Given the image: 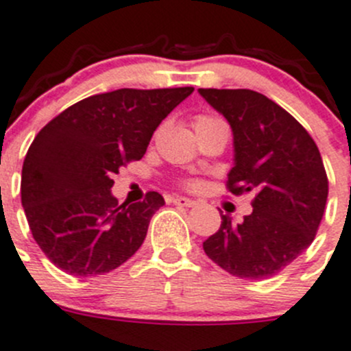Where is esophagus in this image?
Returning <instances> with one entry per match:
<instances>
[{"label":"esophagus","instance_id":"obj_1","mask_svg":"<svg viewBox=\"0 0 351 351\" xmlns=\"http://www.w3.org/2000/svg\"><path fill=\"white\" fill-rule=\"evenodd\" d=\"M173 204L181 205V207H193V205H197V202L186 197H176L173 198Z\"/></svg>","mask_w":351,"mask_h":351}]
</instances>
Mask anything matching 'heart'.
I'll return each instance as SVG.
<instances>
[{"label":"heart","instance_id":"heart-1","mask_svg":"<svg viewBox=\"0 0 351 351\" xmlns=\"http://www.w3.org/2000/svg\"><path fill=\"white\" fill-rule=\"evenodd\" d=\"M210 120H215V118H212V117H198L197 118V123H204V121H210Z\"/></svg>","mask_w":351,"mask_h":351}]
</instances>
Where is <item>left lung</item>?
<instances>
[{
    "mask_svg": "<svg viewBox=\"0 0 351 351\" xmlns=\"http://www.w3.org/2000/svg\"><path fill=\"white\" fill-rule=\"evenodd\" d=\"M198 92L233 130L228 189L256 193L252 214L240 224L221 215L204 250L231 275L265 280L313 242L329 193L322 156L303 125L266 95L247 88Z\"/></svg>",
    "mask_w": 351,
    "mask_h": 351,
    "instance_id": "obj_1",
    "label": "left lung"
}]
</instances>
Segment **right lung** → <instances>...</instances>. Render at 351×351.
I'll return each instance as SVG.
<instances>
[{"label":"right lung","mask_w":351,"mask_h":351,"mask_svg":"<svg viewBox=\"0 0 351 351\" xmlns=\"http://www.w3.org/2000/svg\"><path fill=\"white\" fill-rule=\"evenodd\" d=\"M193 90L120 88L92 95L38 132L22 165V207L33 239L57 268L102 275L143 245L165 200L149 191L143 202L118 205L111 178L143 158L156 127Z\"/></svg>","instance_id":"obj_1"}]
</instances>
